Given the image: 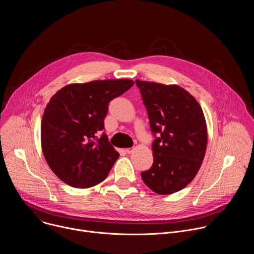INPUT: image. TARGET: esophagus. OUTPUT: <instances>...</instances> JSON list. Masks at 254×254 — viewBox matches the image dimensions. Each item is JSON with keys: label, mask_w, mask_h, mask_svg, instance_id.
<instances>
[{"label": "esophagus", "mask_w": 254, "mask_h": 254, "mask_svg": "<svg viewBox=\"0 0 254 254\" xmlns=\"http://www.w3.org/2000/svg\"><path fill=\"white\" fill-rule=\"evenodd\" d=\"M132 151H133V149H126V153H127V154H128V155H129V154H131V153H132Z\"/></svg>", "instance_id": "34e87169"}]
</instances>
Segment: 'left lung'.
Wrapping results in <instances>:
<instances>
[{"label":"left lung","instance_id":"8db88e82","mask_svg":"<svg viewBox=\"0 0 254 254\" xmlns=\"http://www.w3.org/2000/svg\"><path fill=\"white\" fill-rule=\"evenodd\" d=\"M147 108L154 163L141 172L152 191L170 195L185 188L197 175L207 148V127L202 108L179 85L135 80Z\"/></svg>","mask_w":254,"mask_h":254}]
</instances>
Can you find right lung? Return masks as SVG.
I'll use <instances>...</instances> for the list:
<instances>
[{"instance_id":"add662e5","label":"right lung","mask_w":254,"mask_h":254,"mask_svg":"<svg viewBox=\"0 0 254 254\" xmlns=\"http://www.w3.org/2000/svg\"><path fill=\"white\" fill-rule=\"evenodd\" d=\"M133 85L129 79L69 84L50 99L41 122L42 152L53 173L74 188L93 187L120 157L108 141V103Z\"/></svg>"}]
</instances>
